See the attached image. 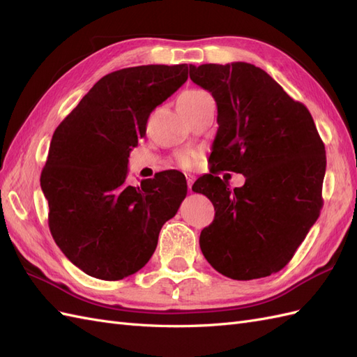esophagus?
I'll list each match as a JSON object with an SVG mask.
<instances>
[{"label":"esophagus","mask_w":357,"mask_h":357,"mask_svg":"<svg viewBox=\"0 0 357 357\" xmlns=\"http://www.w3.org/2000/svg\"><path fill=\"white\" fill-rule=\"evenodd\" d=\"M186 180H188V188H189V190L192 192V185H193V181H195V177H193L192 174H186Z\"/></svg>","instance_id":"1"}]
</instances>
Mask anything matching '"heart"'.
<instances>
[{
  "label": "heart",
  "instance_id": "1",
  "mask_svg": "<svg viewBox=\"0 0 357 357\" xmlns=\"http://www.w3.org/2000/svg\"><path fill=\"white\" fill-rule=\"evenodd\" d=\"M204 92L202 91H186L183 92L180 96H178V104H183V102H188V101H192L198 98L199 95H202ZM197 159V153L193 152H181L177 155V162L178 165H181L183 168H190L193 165V162H195Z\"/></svg>",
  "mask_w": 357,
  "mask_h": 357
}]
</instances>
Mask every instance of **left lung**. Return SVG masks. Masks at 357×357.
I'll list each match as a JSON object with an SVG mask.
<instances>
[{"label": "left lung", "mask_w": 357, "mask_h": 357, "mask_svg": "<svg viewBox=\"0 0 357 357\" xmlns=\"http://www.w3.org/2000/svg\"><path fill=\"white\" fill-rule=\"evenodd\" d=\"M189 74L218 104L210 174L192 186L215 210L199 236L202 255L234 280L278 273L323 205L326 153L314 121L304 104L252 63L190 66ZM219 170L243 174L245 186L232 191Z\"/></svg>", "instance_id": "obj_1"}]
</instances>
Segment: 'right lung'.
<instances>
[{
    "label": "right lung",
    "mask_w": 357,
    "mask_h": 357,
    "mask_svg": "<svg viewBox=\"0 0 357 357\" xmlns=\"http://www.w3.org/2000/svg\"><path fill=\"white\" fill-rule=\"evenodd\" d=\"M188 63L139 66L104 75L53 132L40 185L49 228L70 262L100 280L135 274L160 228L186 198L180 171L126 185L128 158L147 119L188 80Z\"/></svg>",
    "instance_id": "right-lung-1"
}]
</instances>
